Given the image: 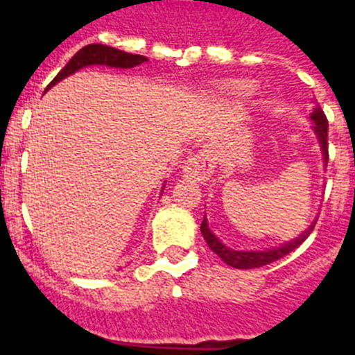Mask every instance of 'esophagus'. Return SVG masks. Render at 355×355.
<instances>
[{"label":"esophagus","instance_id":"1","mask_svg":"<svg viewBox=\"0 0 355 355\" xmlns=\"http://www.w3.org/2000/svg\"><path fill=\"white\" fill-rule=\"evenodd\" d=\"M213 168H215V162H213L211 156L208 153H197L192 158L187 159L183 171L192 180L206 181L213 174Z\"/></svg>","mask_w":355,"mask_h":355}]
</instances>
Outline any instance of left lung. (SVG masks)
I'll list each match as a JSON object with an SVG mask.
<instances>
[{"mask_svg": "<svg viewBox=\"0 0 355 355\" xmlns=\"http://www.w3.org/2000/svg\"><path fill=\"white\" fill-rule=\"evenodd\" d=\"M311 119H313V122H315L316 137H318L320 144H322L324 159L325 162H329V144H327L329 122H327V117H325V114L322 112V110L316 108L315 112L311 114ZM311 231H313V225L307 229L306 233L300 234L297 240L288 241V243H284V245L275 247V249H272V250H263V252H259V250H254V252L245 250V252H243V250L227 249L224 243H220V241H218V238H216L215 234L209 231L206 218H202V224H200V233H202V236H205V240H206V243L209 245V249H211L213 252H215L216 256H218V258L225 263V265L233 266V268H259V266H263V265H268V263H272V261H277V259L284 258L286 254L293 252V250L297 249V247H299L300 243H302V241L309 236V234H311Z\"/></svg>", "mask_w": 355, "mask_h": 355, "instance_id": "8db88e82", "label": "left lung"}]
</instances>
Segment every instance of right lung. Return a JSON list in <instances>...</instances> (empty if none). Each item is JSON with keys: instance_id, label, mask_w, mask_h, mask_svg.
<instances>
[{"instance_id": "1", "label": "right lung", "mask_w": 355, "mask_h": 355, "mask_svg": "<svg viewBox=\"0 0 355 355\" xmlns=\"http://www.w3.org/2000/svg\"><path fill=\"white\" fill-rule=\"evenodd\" d=\"M147 58L142 55H131V53H124L119 51L115 48H110V46H105V44H89V46H85L81 48L76 55L72 56L69 64L62 69L58 74L55 76V80L48 85L53 87L55 83H58L64 78L71 76L72 72H76L78 69H83L87 65H110V67H121V69H130L135 67V65L144 64ZM46 89V90H48Z\"/></svg>"}]
</instances>
